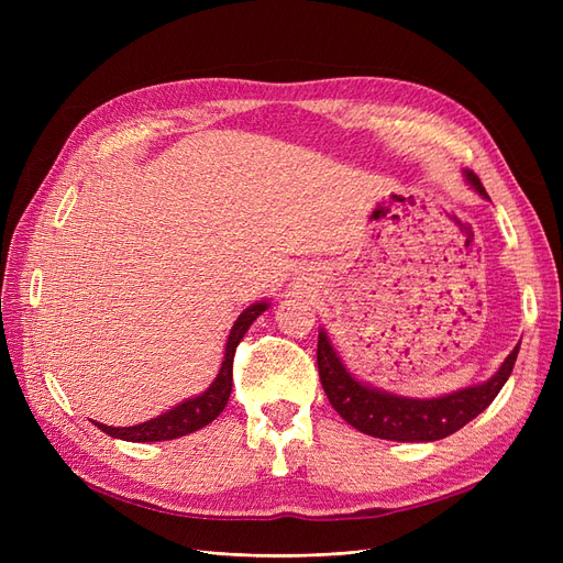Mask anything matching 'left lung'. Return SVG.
I'll return each instance as SVG.
<instances>
[{"label":"left lung","mask_w":563,"mask_h":563,"mask_svg":"<svg viewBox=\"0 0 563 563\" xmlns=\"http://www.w3.org/2000/svg\"><path fill=\"white\" fill-rule=\"evenodd\" d=\"M467 180L476 192L488 197L476 174L467 172ZM517 354L519 345L509 352L496 376L484 385L460 389L439 399H404L356 383L338 360L323 331L317 340L319 380L338 416L354 430L389 441H437L465 428L498 397L515 368Z\"/></svg>","instance_id":"8db88e82"}]
</instances>
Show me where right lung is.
Wrapping results in <instances>:
<instances>
[{"mask_svg":"<svg viewBox=\"0 0 563 563\" xmlns=\"http://www.w3.org/2000/svg\"><path fill=\"white\" fill-rule=\"evenodd\" d=\"M267 310V302H255L251 308H246L240 319L234 321V327L230 331L228 338V347H225V360L223 366H220L218 378L211 383V387L203 391V395L187 399L183 404H178L172 411L147 420L141 424H133V428H110V424H100L96 422L100 430L110 437L124 439V441H166V439H178L190 434L195 430H201L203 424L213 422L230 399L232 391V360H234V350L240 345V340L244 338V333L249 331L251 323L255 321V317L263 314Z\"/></svg>","mask_w":563,"mask_h":563,"instance_id":"right-lung-1","label":"right lung"}]
</instances>
